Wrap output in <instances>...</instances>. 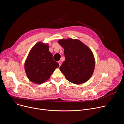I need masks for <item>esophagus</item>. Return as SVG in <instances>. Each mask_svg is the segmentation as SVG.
I'll list each match as a JSON object with an SVG mask.
<instances>
[{
	"label": "esophagus",
	"instance_id": "34e87169",
	"mask_svg": "<svg viewBox=\"0 0 124 124\" xmlns=\"http://www.w3.org/2000/svg\"><path fill=\"white\" fill-rule=\"evenodd\" d=\"M58 63H59V66H60L61 65V64H62V63H61V61H58Z\"/></svg>",
	"mask_w": 124,
	"mask_h": 124
}]
</instances>
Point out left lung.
<instances>
[{
	"instance_id": "left-lung-1",
	"label": "left lung",
	"mask_w": 124,
	"mask_h": 124,
	"mask_svg": "<svg viewBox=\"0 0 124 124\" xmlns=\"http://www.w3.org/2000/svg\"><path fill=\"white\" fill-rule=\"evenodd\" d=\"M58 43L64 49L65 60L60 67L66 79L74 84L85 83L94 72L95 61L91 50L80 41L69 38Z\"/></svg>"
}]
</instances>
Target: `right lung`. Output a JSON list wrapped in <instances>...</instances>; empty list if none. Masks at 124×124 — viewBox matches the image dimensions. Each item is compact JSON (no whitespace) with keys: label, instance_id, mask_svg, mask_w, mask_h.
Returning <instances> with one entry per match:
<instances>
[{"label":"right lung","instance_id":"add662e5","mask_svg":"<svg viewBox=\"0 0 124 124\" xmlns=\"http://www.w3.org/2000/svg\"><path fill=\"white\" fill-rule=\"evenodd\" d=\"M47 44L39 42L31 49L24 64L25 71L32 82L41 84L47 80L59 64L52 58Z\"/></svg>","mask_w":124,"mask_h":124}]
</instances>
